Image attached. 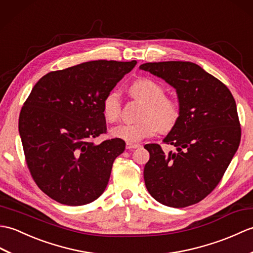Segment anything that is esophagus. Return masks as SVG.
<instances>
[{
	"label": "esophagus",
	"instance_id": "34e87169",
	"mask_svg": "<svg viewBox=\"0 0 253 253\" xmlns=\"http://www.w3.org/2000/svg\"><path fill=\"white\" fill-rule=\"evenodd\" d=\"M139 144H132V143H126V149L131 150V149H134V148H138L139 147Z\"/></svg>",
	"mask_w": 253,
	"mask_h": 253
}]
</instances>
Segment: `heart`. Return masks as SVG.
<instances>
[{"label": "heart", "mask_w": 253, "mask_h": 253, "mask_svg": "<svg viewBox=\"0 0 253 253\" xmlns=\"http://www.w3.org/2000/svg\"><path fill=\"white\" fill-rule=\"evenodd\" d=\"M165 87L147 78L134 81L128 93L145 104L139 121L133 125H120L110 130L111 135L127 143H137L153 136L159 130L168 132L174 127L179 118V106L175 100L165 96ZM103 115L108 122H117L121 115L119 94L109 92L103 100Z\"/></svg>", "instance_id": "heart-1"}]
</instances>
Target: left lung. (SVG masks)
I'll return each instance as SVG.
<instances>
[{
  "label": "left lung",
  "mask_w": 253,
  "mask_h": 253,
  "mask_svg": "<svg viewBox=\"0 0 253 253\" xmlns=\"http://www.w3.org/2000/svg\"><path fill=\"white\" fill-rule=\"evenodd\" d=\"M139 69L175 88L179 118L166 144H146V188L158 203L184 208L207 197L220 183L238 149L241 130L231 91L215 77L189 61L146 63Z\"/></svg>",
  "instance_id": "obj_1"
}]
</instances>
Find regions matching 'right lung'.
<instances>
[{"label":"right lung","instance_id":"1","mask_svg":"<svg viewBox=\"0 0 253 253\" xmlns=\"http://www.w3.org/2000/svg\"><path fill=\"white\" fill-rule=\"evenodd\" d=\"M136 60H94L48 72L33 86L19 115L26 161L43 193L59 204L82 206L107 186L121 138L95 144L106 133L103 100Z\"/></svg>","mask_w":253,"mask_h":253}]
</instances>
